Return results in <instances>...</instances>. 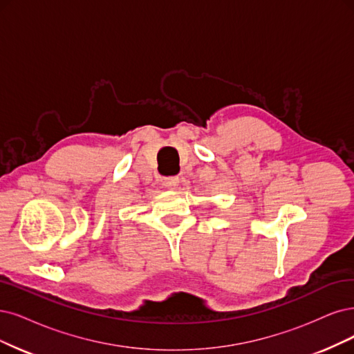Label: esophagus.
I'll return each mask as SVG.
<instances>
[{"label":"esophagus","mask_w":354,"mask_h":354,"mask_svg":"<svg viewBox=\"0 0 354 354\" xmlns=\"http://www.w3.org/2000/svg\"><path fill=\"white\" fill-rule=\"evenodd\" d=\"M163 185H165L167 189H170V191H175V189L178 188V185H179V178H176V176L166 178V179L163 180Z\"/></svg>","instance_id":"esophagus-1"}]
</instances>
